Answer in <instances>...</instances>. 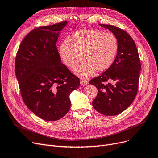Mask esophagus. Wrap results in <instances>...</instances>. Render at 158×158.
<instances>
[{
  "mask_svg": "<svg viewBox=\"0 0 158 158\" xmlns=\"http://www.w3.org/2000/svg\"><path fill=\"white\" fill-rule=\"evenodd\" d=\"M88 84V81H87L86 80H84V79H81L80 80V84L81 85H85L86 84Z\"/></svg>",
  "mask_w": 158,
  "mask_h": 158,
  "instance_id": "1",
  "label": "esophagus"
}]
</instances>
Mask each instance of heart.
Instances as JSON below:
<instances>
[{
    "mask_svg": "<svg viewBox=\"0 0 158 158\" xmlns=\"http://www.w3.org/2000/svg\"><path fill=\"white\" fill-rule=\"evenodd\" d=\"M118 41L112 33L95 29L79 31L69 42H63L59 53L64 63L74 70L82 59L85 62L77 70L80 77L88 78L96 71L104 72L113 64L118 51Z\"/></svg>",
    "mask_w": 158,
    "mask_h": 158,
    "instance_id": "obj_1",
    "label": "heart"
}]
</instances>
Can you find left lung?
Instances as JSON below:
<instances>
[{"mask_svg":"<svg viewBox=\"0 0 158 158\" xmlns=\"http://www.w3.org/2000/svg\"><path fill=\"white\" fill-rule=\"evenodd\" d=\"M99 25L116 36L119 46L112 66L89 81L98 90L92 105L102 114L116 116L127 109L137 95L140 61L135 42L126 31L111 25Z\"/></svg>","mask_w":158,"mask_h":158,"instance_id":"1","label":"left lung"}]
</instances>
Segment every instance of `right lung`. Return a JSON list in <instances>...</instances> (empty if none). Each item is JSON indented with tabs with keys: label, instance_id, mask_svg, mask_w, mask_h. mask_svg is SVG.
<instances>
[{
	"label": "right lung",
	"instance_id": "1",
	"mask_svg": "<svg viewBox=\"0 0 158 158\" xmlns=\"http://www.w3.org/2000/svg\"><path fill=\"white\" fill-rule=\"evenodd\" d=\"M62 21L29 32L16 54L15 72L25 105L46 121H56L70 110L69 96L80 79L61 61L56 42L67 25Z\"/></svg>",
	"mask_w": 158,
	"mask_h": 158
}]
</instances>
